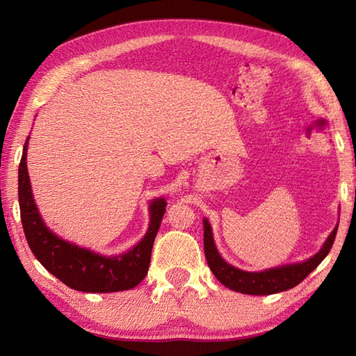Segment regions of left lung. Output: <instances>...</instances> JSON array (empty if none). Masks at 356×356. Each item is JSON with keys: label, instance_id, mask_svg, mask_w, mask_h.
Returning <instances> with one entry per match:
<instances>
[{"label": "left lung", "instance_id": "obj_1", "mask_svg": "<svg viewBox=\"0 0 356 356\" xmlns=\"http://www.w3.org/2000/svg\"><path fill=\"white\" fill-rule=\"evenodd\" d=\"M338 227L329 234L327 240L318 252L308 258L307 261L287 264L275 268H268L263 272H245L240 268L228 264L218 252V248L214 245L213 231L210 223L204 219V250L208 267L214 273L225 287H228L234 291L243 294H254V296H266V294L281 293L290 290L300 284L307 276L314 270V268L323 261L325 257L331 250L334 240L337 236Z\"/></svg>", "mask_w": 356, "mask_h": 356}]
</instances>
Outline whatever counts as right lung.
I'll return each instance as SVG.
<instances>
[{
  "label": "right lung",
  "mask_w": 356,
  "mask_h": 356,
  "mask_svg": "<svg viewBox=\"0 0 356 356\" xmlns=\"http://www.w3.org/2000/svg\"><path fill=\"white\" fill-rule=\"evenodd\" d=\"M29 138L24 145L18 170V196L22 228L34 257L57 280L78 291L113 293L134 289L148 273L152 245L168 202L163 197L154 199L149 205L151 220L148 232L125 254L104 257L86 248L69 243L56 236L43 223L34 204L27 170Z\"/></svg>",
  "instance_id": "1"
}]
</instances>
